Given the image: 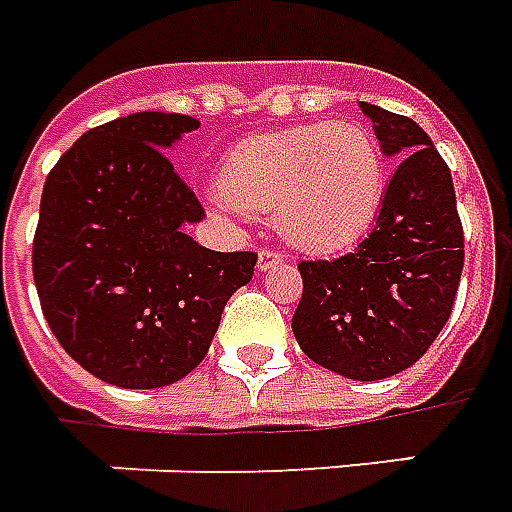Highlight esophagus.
Returning <instances> with one entry per match:
<instances>
[{
	"label": "esophagus",
	"mask_w": 512,
	"mask_h": 512,
	"mask_svg": "<svg viewBox=\"0 0 512 512\" xmlns=\"http://www.w3.org/2000/svg\"><path fill=\"white\" fill-rule=\"evenodd\" d=\"M284 262V253L281 250H270V248H262L259 250V270L262 273H267V270H273V267H278V264Z\"/></svg>",
	"instance_id": "obj_1"
}]
</instances>
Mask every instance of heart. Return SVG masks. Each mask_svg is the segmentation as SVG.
Wrapping results in <instances>:
<instances>
[{"label": "heart", "mask_w": 512, "mask_h": 512, "mask_svg": "<svg viewBox=\"0 0 512 512\" xmlns=\"http://www.w3.org/2000/svg\"><path fill=\"white\" fill-rule=\"evenodd\" d=\"M389 170L364 123L320 121L253 134L220 165V192L250 215L275 212L295 248L333 256L353 248L378 220Z\"/></svg>", "instance_id": "heart-1"}]
</instances>
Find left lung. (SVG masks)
I'll return each instance as SVG.
<instances>
[{
    "label": "left lung",
    "instance_id": "obj_1",
    "mask_svg": "<svg viewBox=\"0 0 512 512\" xmlns=\"http://www.w3.org/2000/svg\"><path fill=\"white\" fill-rule=\"evenodd\" d=\"M386 157L400 159L375 228L347 256L300 262V350L350 380L413 366L447 325L463 273V226L447 162L422 126L361 101Z\"/></svg>",
    "mask_w": 512,
    "mask_h": 512
}]
</instances>
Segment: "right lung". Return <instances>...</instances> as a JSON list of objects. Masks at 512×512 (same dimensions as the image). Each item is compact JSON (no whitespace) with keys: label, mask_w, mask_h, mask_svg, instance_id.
Here are the masks:
<instances>
[{"label":"right lung","mask_w":512,"mask_h":512,"mask_svg":"<svg viewBox=\"0 0 512 512\" xmlns=\"http://www.w3.org/2000/svg\"><path fill=\"white\" fill-rule=\"evenodd\" d=\"M201 121L134 112L85 132L46 176L32 242L43 317L82 369L121 389L170 386L204 361L256 253L184 234L204 209L168 148Z\"/></svg>","instance_id":"obj_1"}]
</instances>
